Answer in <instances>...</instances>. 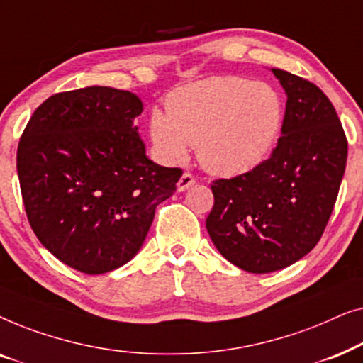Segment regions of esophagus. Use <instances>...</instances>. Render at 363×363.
I'll list each match as a JSON object with an SVG mask.
<instances>
[{
    "label": "esophagus",
    "mask_w": 363,
    "mask_h": 363,
    "mask_svg": "<svg viewBox=\"0 0 363 363\" xmlns=\"http://www.w3.org/2000/svg\"><path fill=\"white\" fill-rule=\"evenodd\" d=\"M195 183H196L195 177H193L190 172H185V173H183V175L180 177V180H178L177 188H178V191H185V190H188V188H190L191 185H195Z\"/></svg>",
    "instance_id": "34e87169"
}]
</instances>
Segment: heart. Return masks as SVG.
Returning a JSON list of instances; mask_svg holds the SVG:
<instances>
[{
    "instance_id": "obj_1",
    "label": "heart",
    "mask_w": 363,
    "mask_h": 363,
    "mask_svg": "<svg viewBox=\"0 0 363 363\" xmlns=\"http://www.w3.org/2000/svg\"><path fill=\"white\" fill-rule=\"evenodd\" d=\"M167 113L148 118L153 148L163 162L186 157L196 143L198 160L218 175H241L274 150L284 127L281 94L266 82L240 76L211 77L173 91Z\"/></svg>"
}]
</instances>
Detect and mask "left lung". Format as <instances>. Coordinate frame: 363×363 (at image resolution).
Listing matches in <instances>:
<instances>
[{
  "mask_svg": "<svg viewBox=\"0 0 363 363\" xmlns=\"http://www.w3.org/2000/svg\"><path fill=\"white\" fill-rule=\"evenodd\" d=\"M287 94L282 137L252 170L211 183L206 230L242 271L266 274L314 250L334 210L347 137L332 102L304 77L272 69Z\"/></svg>",
  "mask_w": 363,
  "mask_h": 363,
  "instance_id": "8db88e82",
  "label": "left lung"
}]
</instances>
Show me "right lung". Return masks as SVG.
I'll return each instance as SVG.
<instances>
[{
  "mask_svg": "<svg viewBox=\"0 0 363 363\" xmlns=\"http://www.w3.org/2000/svg\"><path fill=\"white\" fill-rule=\"evenodd\" d=\"M135 94L86 87L54 94L29 118L18 177L34 235L64 264L104 274L140 250L155 208L173 195L182 168L145 155Z\"/></svg>",
  "mask_w": 363,
  "mask_h": 363,
  "instance_id": "obj_1",
  "label": "right lung"
}]
</instances>
